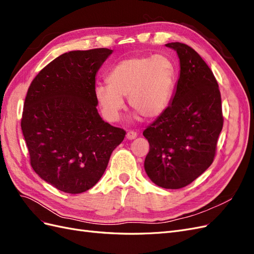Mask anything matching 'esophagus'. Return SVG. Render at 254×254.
<instances>
[{
    "label": "esophagus",
    "mask_w": 254,
    "mask_h": 254,
    "mask_svg": "<svg viewBox=\"0 0 254 254\" xmlns=\"http://www.w3.org/2000/svg\"><path fill=\"white\" fill-rule=\"evenodd\" d=\"M136 136H137V133L135 131H132V130H130V131H128L126 134V137L128 140H133Z\"/></svg>",
    "instance_id": "esophagus-1"
}]
</instances>
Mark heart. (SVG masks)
Returning <instances> with one entry per match:
<instances>
[{"mask_svg":"<svg viewBox=\"0 0 254 254\" xmlns=\"http://www.w3.org/2000/svg\"><path fill=\"white\" fill-rule=\"evenodd\" d=\"M107 82L97 83L95 98L107 120L118 121L128 97L130 108L146 120H155L167 109L176 82V68L165 55L134 56L115 64Z\"/></svg>","mask_w":254,"mask_h":254,"instance_id":"obj_1","label":"heart"}]
</instances>
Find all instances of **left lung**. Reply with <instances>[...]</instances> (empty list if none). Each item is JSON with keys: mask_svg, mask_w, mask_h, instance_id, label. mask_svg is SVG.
I'll list each match as a JSON object with an SVG mask.
<instances>
[{"mask_svg": "<svg viewBox=\"0 0 254 254\" xmlns=\"http://www.w3.org/2000/svg\"><path fill=\"white\" fill-rule=\"evenodd\" d=\"M165 45L178 54L180 76L172 104L143 131L149 143L144 167L157 186L177 190L213 163L224 117L218 83L205 61L184 43Z\"/></svg>", "mask_w": 254, "mask_h": 254, "instance_id": "1", "label": "left lung"}]
</instances>
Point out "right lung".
Returning <instances> with one entry per match:
<instances>
[{
  "mask_svg": "<svg viewBox=\"0 0 254 254\" xmlns=\"http://www.w3.org/2000/svg\"><path fill=\"white\" fill-rule=\"evenodd\" d=\"M111 54L104 48L64 53L28 88L21 128L30 165L64 193L93 188L125 137L124 129L104 122L96 109L95 76Z\"/></svg>",
  "mask_w": 254,
  "mask_h": 254,
  "instance_id": "add662e5",
  "label": "right lung"
}]
</instances>
